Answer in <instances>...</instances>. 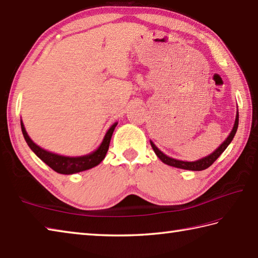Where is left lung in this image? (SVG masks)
Masks as SVG:
<instances>
[{"instance_id":"1","label":"left lung","mask_w":258,"mask_h":258,"mask_svg":"<svg viewBox=\"0 0 258 258\" xmlns=\"http://www.w3.org/2000/svg\"><path fill=\"white\" fill-rule=\"evenodd\" d=\"M238 120H239V115H238V110H237V114H236V119H235V124H234V127L231 130L230 134L228 135V138H227L223 143L220 144V146L217 150H215L213 153L209 154L208 156H205V158L200 159V160H197V161H192V162H186V161H180V160H175L170 158V156L165 155L163 152H161V151L156 148L155 144L152 142V141H150L151 146H152V149L154 150L155 154L158 155V158L162 161L163 163L171 165V166H174V168H179V169H184V170H191V171H201V170H205L207 168H209V166L213 164L215 161L219 158L220 154L224 152V151L227 149V146L230 144L231 141H233L234 136L236 134V131L238 128Z\"/></svg>"}]
</instances>
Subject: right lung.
I'll return each mask as SVG.
<instances>
[{
  "label": "right lung",
  "instance_id": "obj_1",
  "mask_svg": "<svg viewBox=\"0 0 258 258\" xmlns=\"http://www.w3.org/2000/svg\"><path fill=\"white\" fill-rule=\"evenodd\" d=\"M116 125H117V123H114L112 126H110L109 130L107 131V133L105 134V138L103 140L102 144H100L98 146V149L94 151L93 153L84 155V156H75L74 158V156H63V155L51 153L49 152V151H45L40 148L39 145L35 144L33 141L29 138V135L24 128V125L21 119L22 133H23L25 142L28 143L30 149L33 151L39 159H41L43 162L47 165H49L53 171L61 174H74V173L82 172V171L92 169L94 166L98 165L100 162H102L106 153H107L108 151L110 139H112V135Z\"/></svg>",
  "mask_w": 258,
  "mask_h": 258
}]
</instances>
